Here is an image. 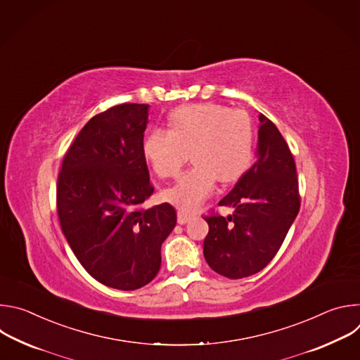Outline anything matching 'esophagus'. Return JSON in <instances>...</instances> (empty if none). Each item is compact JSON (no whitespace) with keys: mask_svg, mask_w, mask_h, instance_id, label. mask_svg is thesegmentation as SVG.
I'll return each mask as SVG.
<instances>
[{"mask_svg":"<svg viewBox=\"0 0 360 360\" xmlns=\"http://www.w3.org/2000/svg\"><path fill=\"white\" fill-rule=\"evenodd\" d=\"M192 218H193V214H189V212H185V211H178V224L179 225L188 224Z\"/></svg>","mask_w":360,"mask_h":360,"instance_id":"obj_1","label":"esophagus"}]
</instances>
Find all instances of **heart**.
Instances as JSON below:
<instances>
[{"instance_id":"1","label":"heart","mask_w":360,"mask_h":360,"mask_svg":"<svg viewBox=\"0 0 360 360\" xmlns=\"http://www.w3.org/2000/svg\"><path fill=\"white\" fill-rule=\"evenodd\" d=\"M255 129L242 110L215 102L191 104L174 110L169 131L155 129L143 141V157L158 176L175 178L189 158L193 167L165 192L168 202L192 211L210 198L217 181L232 184L253 158Z\"/></svg>"}]
</instances>
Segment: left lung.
Returning a JSON list of instances; mask_svg holds the SVG:
<instances>
[{
	"label": "left lung",
	"instance_id": "left-lung-1",
	"mask_svg": "<svg viewBox=\"0 0 360 360\" xmlns=\"http://www.w3.org/2000/svg\"><path fill=\"white\" fill-rule=\"evenodd\" d=\"M256 161L219 207L233 214L205 221L203 256L222 276L240 279L262 271L276 255L299 208V185L290 149L275 124L259 114Z\"/></svg>",
	"mask_w": 360,
	"mask_h": 360
}]
</instances>
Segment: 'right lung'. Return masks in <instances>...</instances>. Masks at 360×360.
<instances>
[{"label":"right lung","instance_id":"1","mask_svg":"<svg viewBox=\"0 0 360 360\" xmlns=\"http://www.w3.org/2000/svg\"><path fill=\"white\" fill-rule=\"evenodd\" d=\"M148 108L121 104L91 118L58 175V218L74 255L94 279L120 290L157 276L162 242L176 225L167 202L141 208L153 193L142 149Z\"/></svg>","mask_w":360,"mask_h":360}]
</instances>
